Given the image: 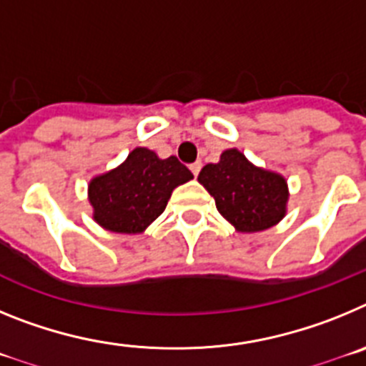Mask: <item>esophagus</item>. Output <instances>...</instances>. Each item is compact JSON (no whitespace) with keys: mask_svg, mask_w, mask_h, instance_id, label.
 Returning <instances> with one entry per match:
<instances>
[{"mask_svg":"<svg viewBox=\"0 0 366 366\" xmlns=\"http://www.w3.org/2000/svg\"><path fill=\"white\" fill-rule=\"evenodd\" d=\"M190 170H192L194 176H198L199 170H202V163H199V161H196V163H192V164H190Z\"/></svg>","mask_w":366,"mask_h":366,"instance_id":"34e87169","label":"esophagus"}]
</instances>
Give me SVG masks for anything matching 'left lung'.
Listing matches in <instances>:
<instances>
[{
    "label": "left lung",
    "instance_id": "obj_1",
    "mask_svg": "<svg viewBox=\"0 0 366 366\" xmlns=\"http://www.w3.org/2000/svg\"><path fill=\"white\" fill-rule=\"evenodd\" d=\"M198 181L209 190L219 214L240 232L273 227L286 216L290 192L280 174L254 167L236 148L219 155L218 163L202 168Z\"/></svg>",
    "mask_w": 366,
    "mask_h": 366
}]
</instances>
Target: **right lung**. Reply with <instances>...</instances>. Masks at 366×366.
Segmentation results:
<instances>
[{
	"label": "right lung",
	"instance_id": "obj_1",
	"mask_svg": "<svg viewBox=\"0 0 366 366\" xmlns=\"http://www.w3.org/2000/svg\"><path fill=\"white\" fill-rule=\"evenodd\" d=\"M192 177L176 155L159 159L148 148H135L124 163L89 181L93 219L106 231L143 232L164 211L172 190Z\"/></svg>",
	"mask_w": 366,
	"mask_h": 366
}]
</instances>
